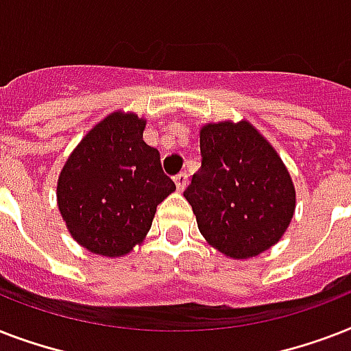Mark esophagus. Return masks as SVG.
<instances>
[{
  "instance_id": "34e87169",
  "label": "esophagus",
  "mask_w": 351,
  "mask_h": 351,
  "mask_svg": "<svg viewBox=\"0 0 351 351\" xmlns=\"http://www.w3.org/2000/svg\"><path fill=\"white\" fill-rule=\"evenodd\" d=\"M187 180H189V176H187L186 171H182V173H178V175L175 176V184L176 187H178V191H184V189H186Z\"/></svg>"
}]
</instances>
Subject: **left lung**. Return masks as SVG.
Returning a JSON list of instances; mask_svg holds the SVG:
<instances>
[{"instance_id":"obj_1","label":"left lung","mask_w":351,"mask_h":351,"mask_svg":"<svg viewBox=\"0 0 351 351\" xmlns=\"http://www.w3.org/2000/svg\"><path fill=\"white\" fill-rule=\"evenodd\" d=\"M200 154L184 197L209 244L231 258L277 244L293 219L295 187L275 149L247 121H220L202 127Z\"/></svg>"}]
</instances>
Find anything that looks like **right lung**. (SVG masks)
Masks as SVG:
<instances>
[{"mask_svg": "<svg viewBox=\"0 0 351 351\" xmlns=\"http://www.w3.org/2000/svg\"><path fill=\"white\" fill-rule=\"evenodd\" d=\"M145 121L112 112L69 156L58 180V208L73 239L104 256L125 255L175 191L158 149L143 142Z\"/></svg>", "mask_w": 351, "mask_h": 351, "instance_id": "right-lung-1", "label": "right lung"}]
</instances>
